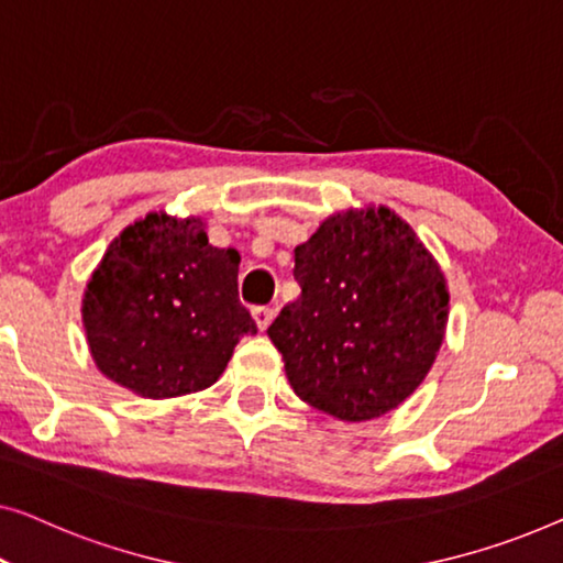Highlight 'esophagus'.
<instances>
[{"mask_svg": "<svg viewBox=\"0 0 563 563\" xmlns=\"http://www.w3.org/2000/svg\"><path fill=\"white\" fill-rule=\"evenodd\" d=\"M252 316H255L257 329H260V331H265L267 327H271V321H273L275 311H273L271 306H255V308H252Z\"/></svg>", "mask_w": 563, "mask_h": 563, "instance_id": "34e87169", "label": "esophagus"}]
</instances>
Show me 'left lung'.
<instances>
[{"mask_svg":"<svg viewBox=\"0 0 563 563\" xmlns=\"http://www.w3.org/2000/svg\"><path fill=\"white\" fill-rule=\"evenodd\" d=\"M300 296L267 336L300 400L339 421L398 408L429 375L449 321L446 278L398 213L342 211L296 247Z\"/></svg>","mask_w":563,"mask_h":563,"instance_id":"1","label":"left lung"}]
</instances>
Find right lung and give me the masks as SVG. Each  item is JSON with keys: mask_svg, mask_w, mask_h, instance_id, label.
Returning a JSON list of instances; mask_svg holds the SVG:
<instances>
[{"mask_svg": "<svg viewBox=\"0 0 563 563\" xmlns=\"http://www.w3.org/2000/svg\"><path fill=\"white\" fill-rule=\"evenodd\" d=\"M199 217L147 213L109 244L84 292L91 357L142 398H178L213 385L244 334L236 250L209 244Z\"/></svg>", "mask_w": 563, "mask_h": 563, "instance_id": "obj_1", "label": "right lung"}]
</instances>
